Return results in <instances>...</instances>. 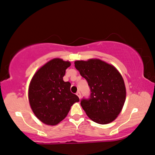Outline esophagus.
Returning a JSON list of instances; mask_svg holds the SVG:
<instances>
[{
	"mask_svg": "<svg viewBox=\"0 0 155 155\" xmlns=\"http://www.w3.org/2000/svg\"><path fill=\"white\" fill-rule=\"evenodd\" d=\"M76 95L78 96V97H79L80 99V98H81V94H80V92L79 91H78L77 93H76Z\"/></svg>",
	"mask_w": 155,
	"mask_h": 155,
	"instance_id": "34e87169",
	"label": "esophagus"
}]
</instances>
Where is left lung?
I'll list each match as a JSON object with an SVG mask.
<instances>
[{
  "label": "left lung",
  "instance_id": "left-lung-1",
  "mask_svg": "<svg viewBox=\"0 0 155 155\" xmlns=\"http://www.w3.org/2000/svg\"><path fill=\"white\" fill-rule=\"evenodd\" d=\"M75 67L91 90L90 99L80 102L88 117L100 124L114 121L126 100L125 85L120 72L114 65L97 58L76 60Z\"/></svg>",
  "mask_w": 155,
  "mask_h": 155
}]
</instances>
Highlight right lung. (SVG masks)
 I'll return each instance as SVG.
<instances>
[{"instance_id": "obj_1", "label": "right lung", "mask_w": 155, "mask_h": 155, "mask_svg": "<svg viewBox=\"0 0 155 155\" xmlns=\"http://www.w3.org/2000/svg\"><path fill=\"white\" fill-rule=\"evenodd\" d=\"M70 61L53 58L41 66L32 78L28 100L36 117L47 125H56L68 115L70 107L80 101L70 92L71 84L65 82V70Z\"/></svg>"}]
</instances>
